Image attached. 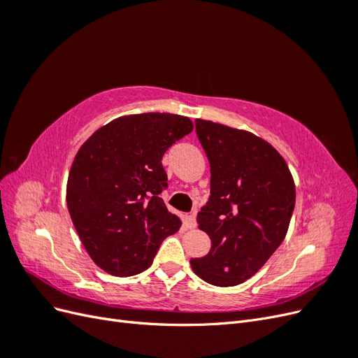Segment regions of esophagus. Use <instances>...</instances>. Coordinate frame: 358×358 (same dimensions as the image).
I'll use <instances>...</instances> for the list:
<instances>
[{"instance_id": "1", "label": "esophagus", "mask_w": 358, "mask_h": 358, "mask_svg": "<svg viewBox=\"0 0 358 358\" xmlns=\"http://www.w3.org/2000/svg\"><path fill=\"white\" fill-rule=\"evenodd\" d=\"M187 227H188V229H196V227H197V220H196V215H188L187 216Z\"/></svg>"}]
</instances>
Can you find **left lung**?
Here are the masks:
<instances>
[{"instance_id": "left-lung-1", "label": "left lung", "mask_w": 358, "mask_h": 358, "mask_svg": "<svg viewBox=\"0 0 358 358\" xmlns=\"http://www.w3.org/2000/svg\"><path fill=\"white\" fill-rule=\"evenodd\" d=\"M196 131L210 166V197L199 229L210 251L191 258L199 278L216 287L245 282L285 239L296 185L285 159L262 137L204 119Z\"/></svg>"}]
</instances>
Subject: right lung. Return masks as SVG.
Returning a JSON list of instances; mask_svg holds the SVG:
<instances>
[{"mask_svg": "<svg viewBox=\"0 0 358 358\" xmlns=\"http://www.w3.org/2000/svg\"><path fill=\"white\" fill-rule=\"evenodd\" d=\"M187 116L140 113L113 119L80 146L67 180V208L92 262L113 276L142 273L161 242L182 225L159 194L166 150L192 131Z\"/></svg>", "mask_w": 358, "mask_h": 358, "instance_id": "add662e5", "label": "right lung"}]
</instances>
